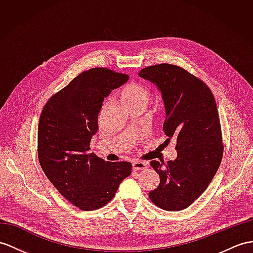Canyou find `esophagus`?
Instances as JSON below:
<instances>
[{"label":"esophagus","mask_w":253,"mask_h":253,"mask_svg":"<svg viewBox=\"0 0 253 253\" xmlns=\"http://www.w3.org/2000/svg\"><path fill=\"white\" fill-rule=\"evenodd\" d=\"M147 163L143 162V161H133L132 162V169L134 170H141L147 169Z\"/></svg>","instance_id":"obj_1"}]
</instances>
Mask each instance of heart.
Instances as JSON below:
<instances>
[{
  "instance_id": "heart-1",
  "label": "heart",
  "mask_w": 253,
  "mask_h": 253,
  "mask_svg": "<svg viewBox=\"0 0 253 253\" xmlns=\"http://www.w3.org/2000/svg\"><path fill=\"white\" fill-rule=\"evenodd\" d=\"M120 101L126 109L141 107L145 108L150 101V91L143 84L130 83L119 92Z\"/></svg>"
}]
</instances>
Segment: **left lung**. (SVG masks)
<instances>
[{
	"mask_svg": "<svg viewBox=\"0 0 253 253\" xmlns=\"http://www.w3.org/2000/svg\"><path fill=\"white\" fill-rule=\"evenodd\" d=\"M138 76L161 92L166 141L174 138L177 150L174 161H151L160 183L150 191L149 199L164 211H182L207 189L222 160V134L214 97L202 80L177 65H152L141 70Z\"/></svg>",
	"mask_w": 253,
	"mask_h": 253,
	"instance_id": "1",
	"label": "left lung"
}]
</instances>
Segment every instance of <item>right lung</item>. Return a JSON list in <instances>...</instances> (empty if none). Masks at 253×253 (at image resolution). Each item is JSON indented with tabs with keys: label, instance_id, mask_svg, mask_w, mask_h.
<instances>
[{
	"label": "right lung",
	"instance_id": "1",
	"mask_svg": "<svg viewBox=\"0 0 253 253\" xmlns=\"http://www.w3.org/2000/svg\"><path fill=\"white\" fill-rule=\"evenodd\" d=\"M127 78L105 67L84 71L49 98L41 114L40 164L54 188L82 211L105 206L131 175L130 162H105L88 152L104 97Z\"/></svg>",
	"mask_w": 253,
	"mask_h": 253
}]
</instances>
